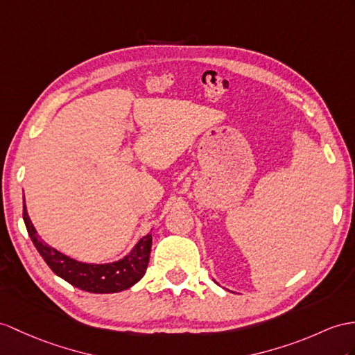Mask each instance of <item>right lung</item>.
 I'll list each match as a JSON object with an SVG mask.
<instances>
[{
	"mask_svg": "<svg viewBox=\"0 0 355 355\" xmlns=\"http://www.w3.org/2000/svg\"><path fill=\"white\" fill-rule=\"evenodd\" d=\"M24 223L27 227L28 235L33 241L34 247L43 257L46 265L72 286L92 292V293H114L129 289L137 282H140L148 270L150 248H152V235L143 236L138 241L137 245L131 250V253L120 259L117 262L111 263H84L78 262L75 259L69 257L63 253L57 252L55 248L49 247L45 241H42L34 229L33 223L28 217L27 206L24 200Z\"/></svg>",
	"mask_w": 355,
	"mask_h": 355,
	"instance_id": "obj_1",
	"label": "right lung"
}]
</instances>
